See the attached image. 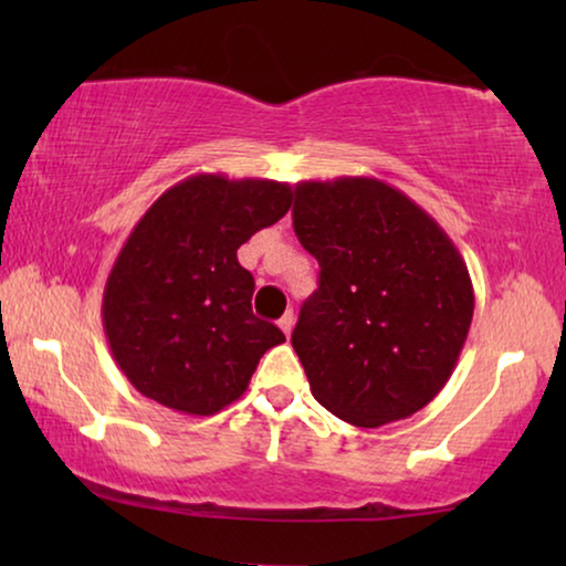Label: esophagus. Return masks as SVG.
Here are the masks:
<instances>
[{"label": "esophagus", "instance_id": "1", "mask_svg": "<svg viewBox=\"0 0 566 566\" xmlns=\"http://www.w3.org/2000/svg\"><path fill=\"white\" fill-rule=\"evenodd\" d=\"M293 322H296V316H293V312H285L283 316H281V322H277V327H281L285 335H291L293 332Z\"/></svg>", "mask_w": 566, "mask_h": 566}]
</instances>
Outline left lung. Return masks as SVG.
Masks as SVG:
<instances>
[{
    "label": "left lung",
    "mask_w": 566,
    "mask_h": 566,
    "mask_svg": "<svg viewBox=\"0 0 566 566\" xmlns=\"http://www.w3.org/2000/svg\"><path fill=\"white\" fill-rule=\"evenodd\" d=\"M293 229L319 262L291 335L314 399L358 428L420 412L451 378L474 316L451 237L376 177L298 182Z\"/></svg>",
    "instance_id": "obj_1"
}]
</instances>
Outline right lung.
Instances as JSON below:
<instances>
[{
  "label": "right lung",
  "mask_w": 566,
  "mask_h": 566,
  "mask_svg": "<svg viewBox=\"0 0 566 566\" xmlns=\"http://www.w3.org/2000/svg\"><path fill=\"white\" fill-rule=\"evenodd\" d=\"M291 200L289 182L200 172L138 219L103 293L107 345L136 391L200 417L242 397L285 335L252 314L254 277L237 250Z\"/></svg>",
  "instance_id": "add662e5"
}]
</instances>
